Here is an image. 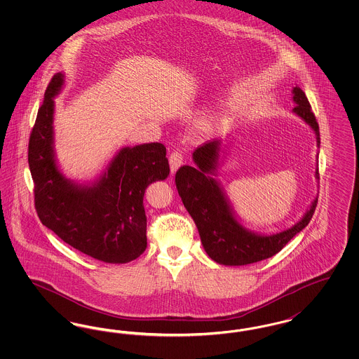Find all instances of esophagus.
<instances>
[{
  "label": "esophagus",
  "mask_w": 359,
  "mask_h": 359,
  "mask_svg": "<svg viewBox=\"0 0 359 359\" xmlns=\"http://www.w3.org/2000/svg\"><path fill=\"white\" fill-rule=\"evenodd\" d=\"M182 164H183V154H182V152L180 151L172 152L171 156H170V165H171L172 173L177 171L182 167Z\"/></svg>",
  "instance_id": "obj_1"
}]
</instances>
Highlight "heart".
<instances>
[{
  "label": "heart",
  "mask_w": 359,
  "mask_h": 359,
  "mask_svg": "<svg viewBox=\"0 0 359 359\" xmlns=\"http://www.w3.org/2000/svg\"><path fill=\"white\" fill-rule=\"evenodd\" d=\"M227 120V116L223 113L222 110H210L203 116L202 125L205 130H219L222 129Z\"/></svg>",
  "instance_id": "b5f03b06"
}]
</instances>
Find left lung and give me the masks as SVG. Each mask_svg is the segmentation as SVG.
<instances>
[{
    "mask_svg": "<svg viewBox=\"0 0 359 359\" xmlns=\"http://www.w3.org/2000/svg\"><path fill=\"white\" fill-rule=\"evenodd\" d=\"M292 101L296 104L292 113L304 121L316 137L320 148L319 125L311 110L304 91L296 85L292 88ZM230 141H212L198 148L192 154L195 167L183 165L176 172V188L188 214L198 227L205 253L215 262L226 266H241L266 259L278 253L290 239L307 226L318 198H315L292 227L278 233H257L245 227L230 203L221 182L217 179L218 170ZM319 149L316 152L318 163ZM315 177H319L318 165Z\"/></svg>",
    "mask_w": 359,
    "mask_h": 359,
    "instance_id": "left-lung-1",
    "label": "left lung"
}]
</instances>
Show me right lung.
<instances>
[{
    "mask_svg": "<svg viewBox=\"0 0 359 359\" xmlns=\"http://www.w3.org/2000/svg\"><path fill=\"white\" fill-rule=\"evenodd\" d=\"M66 85L53 75L37 111L28 147L34 205L41 223L69 246L107 264H126L147 249L144 194L170 175L160 142L122 147L94 180L79 182L62 171L55 151V98Z\"/></svg>",
    "mask_w": 359,
    "mask_h": 359,
    "instance_id": "1",
    "label": "right lung"
}]
</instances>
